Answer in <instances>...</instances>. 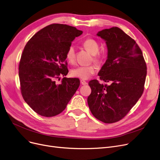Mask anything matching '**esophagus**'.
<instances>
[{"instance_id": "1", "label": "esophagus", "mask_w": 160, "mask_h": 160, "mask_svg": "<svg viewBox=\"0 0 160 160\" xmlns=\"http://www.w3.org/2000/svg\"><path fill=\"white\" fill-rule=\"evenodd\" d=\"M80 82H81L82 85H83V86H85V85H87V84H88V82H87L86 81L84 80H80Z\"/></svg>"}]
</instances>
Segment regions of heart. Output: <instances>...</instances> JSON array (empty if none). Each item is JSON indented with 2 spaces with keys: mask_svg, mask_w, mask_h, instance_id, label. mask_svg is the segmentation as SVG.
I'll use <instances>...</instances> for the list:
<instances>
[{
  "mask_svg": "<svg viewBox=\"0 0 160 160\" xmlns=\"http://www.w3.org/2000/svg\"><path fill=\"white\" fill-rule=\"evenodd\" d=\"M82 46L90 53L93 55V60L97 63H100L102 59V54L99 52V46L97 40L92 38H88L83 41ZM65 57L69 63H74L75 61V50L72 46H70L66 52ZM97 70V66L90 65L88 66H79L73 68L71 71V75L75 78L82 80H87L90 76L94 74Z\"/></svg>",
  "mask_w": 160,
  "mask_h": 160,
  "instance_id": "obj_1",
  "label": "heart"
}]
</instances>
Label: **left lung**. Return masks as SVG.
Returning a JSON list of instances; mask_svg holds the SVG:
<instances>
[{
  "mask_svg": "<svg viewBox=\"0 0 160 160\" xmlns=\"http://www.w3.org/2000/svg\"><path fill=\"white\" fill-rule=\"evenodd\" d=\"M106 41L107 59L97 80L89 82L92 93L88 103L92 114L104 123L118 122L141 97L147 76V65L136 42L117 27L97 34Z\"/></svg>",
  "mask_w": 160,
  "mask_h": 160,
  "instance_id": "8db88e82",
  "label": "left lung"
}]
</instances>
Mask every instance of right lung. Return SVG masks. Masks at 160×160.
<instances>
[{"label":"right lung","mask_w":160,"mask_h":160,"mask_svg":"<svg viewBox=\"0 0 160 160\" xmlns=\"http://www.w3.org/2000/svg\"><path fill=\"white\" fill-rule=\"evenodd\" d=\"M74 27L53 23L37 32L25 45L19 65L21 92L34 112L55 116L65 109L80 86L68 72L65 54L74 39L82 34Z\"/></svg>","instance_id":"1"}]
</instances>
